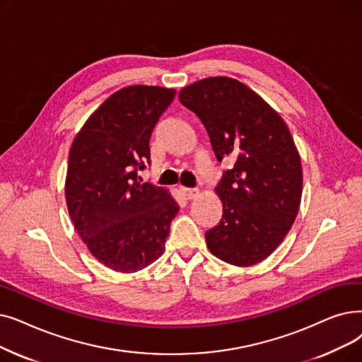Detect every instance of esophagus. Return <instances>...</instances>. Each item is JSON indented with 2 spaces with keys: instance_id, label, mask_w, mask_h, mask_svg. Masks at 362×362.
<instances>
[{
  "instance_id": "obj_1",
  "label": "esophagus",
  "mask_w": 362,
  "mask_h": 362,
  "mask_svg": "<svg viewBox=\"0 0 362 362\" xmlns=\"http://www.w3.org/2000/svg\"><path fill=\"white\" fill-rule=\"evenodd\" d=\"M182 192L187 199H195L199 197V189L197 187H182Z\"/></svg>"
}]
</instances>
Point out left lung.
Returning a JSON list of instances; mask_svg holds the SVG:
<instances>
[{
  "mask_svg": "<svg viewBox=\"0 0 362 362\" xmlns=\"http://www.w3.org/2000/svg\"><path fill=\"white\" fill-rule=\"evenodd\" d=\"M179 99L207 129L217 160L235 158L214 189L223 216L207 230V247L240 268L260 263L286 238L300 207L302 161L287 124L255 90L229 76L195 81Z\"/></svg>",
  "mask_w": 362,
  "mask_h": 362,
  "instance_id": "8db88e82",
  "label": "left lung"
}]
</instances>
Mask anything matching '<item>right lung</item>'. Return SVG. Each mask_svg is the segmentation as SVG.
<instances>
[{
  "label": "right lung",
  "mask_w": 362,
  "mask_h": 362,
  "mask_svg": "<svg viewBox=\"0 0 362 362\" xmlns=\"http://www.w3.org/2000/svg\"><path fill=\"white\" fill-rule=\"evenodd\" d=\"M176 90L127 86L111 94L76 133L65 180L72 223L106 268L132 274L158 259L179 206L165 187L142 183L149 139Z\"/></svg>",
  "instance_id": "obj_1"
}]
</instances>
